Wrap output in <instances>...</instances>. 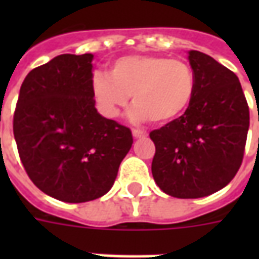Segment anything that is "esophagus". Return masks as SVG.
Wrapping results in <instances>:
<instances>
[{
  "mask_svg": "<svg viewBox=\"0 0 259 259\" xmlns=\"http://www.w3.org/2000/svg\"><path fill=\"white\" fill-rule=\"evenodd\" d=\"M132 133H133V137H135V139H140V137H146L147 136L146 132H143V130L139 129H133L132 130Z\"/></svg>",
  "mask_w": 259,
  "mask_h": 259,
  "instance_id": "1",
  "label": "esophagus"
}]
</instances>
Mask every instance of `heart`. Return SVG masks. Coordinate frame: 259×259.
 Instances as JSON below:
<instances>
[{"mask_svg": "<svg viewBox=\"0 0 259 259\" xmlns=\"http://www.w3.org/2000/svg\"><path fill=\"white\" fill-rule=\"evenodd\" d=\"M195 77L183 59L152 54L126 55L113 61L108 76L96 73L93 94L107 116H116L132 96V116L152 123L179 118L193 101Z\"/></svg>", "mask_w": 259, "mask_h": 259, "instance_id": "1", "label": "heart"}]
</instances>
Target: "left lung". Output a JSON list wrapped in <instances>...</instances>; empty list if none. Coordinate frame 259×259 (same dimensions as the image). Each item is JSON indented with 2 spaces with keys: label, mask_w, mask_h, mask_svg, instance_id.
<instances>
[{
  "label": "left lung",
  "mask_w": 259,
  "mask_h": 259,
  "mask_svg": "<svg viewBox=\"0 0 259 259\" xmlns=\"http://www.w3.org/2000/svg\"><path fill=\"white\" fill-rule=\"evenodd\" d=\"M195 91L186 112L152 130L155 183L176 198H200L233 179L244 157L250 109L239 77L200 51L189 53Z\"/></svg>",
  "instance_id": "8db88e82"
}]
</instances>
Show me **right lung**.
Masks as SVG:
<instances>
[{
	"label": "right lung",
	"instance_id": "right-lung-1",
	"mask_svg": "<svg viewBox=\"0 0 259 259\" xmlns=\"http://www.w3.org/2000/svg\"><path fill=\"white\" fill-rule=\"evenodd\" d=\"M91 61V54H62L34 68L15 108L14 136L26 174L65 202L107 194L133 144L129 127L97 112Z\"/></svg>",
	"mask_w": 259,
	"mask_h": 259
}]
</instances>
